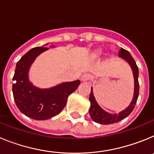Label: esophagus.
<instances>
[{"mask_svg":"<svg viewBox=\"0 0 154 154\" xmlns=\"http://www.w3.org/2000/svg\"><path fill=\"white\" fill-rule=\"evenodd\" d=\"M91 78H92V75H91L90 74H89V73H85V74H84L82 76L81 80L82 82H86L88 81V80L91 79Z\"/></svg>","mask_w":154,"mask_h":154,"instance_id":"obj_1","label":"esophagus"}]
</instances>
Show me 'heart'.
<instances>
[{"mask_svg": "<svg viewBox=\"0 0 154 154\" xmlns=\"http://www.w3.org/2000/svg\"><path fill=\"white\" fill-rule=\"evenodd\" d=\"M100 54H101V50H97L96 51V53H95V55L96 56H99V55H100Z\"/></svg>", "mask_w": 154, "mask_h": 154, "instance_id": "heart-1", "label": "heart"}]
</instances>
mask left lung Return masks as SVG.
Wrapping results in <instances>:
<instances>
[{
  "label": "left lung",
  "mask_w": 154,
  "mask_h": 154,
  "mask_svg": "<svg viewBox=\"0 0 154 154\" xmlns=\"http://www.w3.org/2000/svg\"><path fill=\"white\" fill-rule=\"evenodd\" d=\"M119 57L123 58L124 60H126L128 63L130 64L132 71H133V77H134V94H133V97L130 106L127 108H126L123 111H121L118 114H112H112L106 112L105 110H103L101 107L99 106L96 99L94 97L92 88L91 89L90 96H89V101H90L91 103L90 108H89V115H90L92 120L95 121L96 123H100V124H112L114 123H118L122 119L127 117L131 113L134 107H135L137 99H138L139 89H140L138 82L139 70L135 60L131 56L130 53L126 51V50H125L124 48H121L120 51H119Z\"/></svg>",
  "instance_id": "left-lung-1"
}]
</instances>
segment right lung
<instances>
[{"label":"right lung","instance_id":"1","mask_svg":"<svg viewBox=\"0 0 154 154\" xmlns=\"http://www.w3.org/2000/svg\"><path fill=\"white\" fill-rule=\"evenodd\" d=\"M48 49L36 47L28 51L17 62L13 77V81L15 82L12 85V91L17 108L23 114L35 120H45L60 113L69 95L80 84L79 80H76L45 89L32 85L28 79L30 67L36 57Z\"/></svg>","mask_w":154,"mask_h":154}]
</instances>
